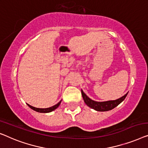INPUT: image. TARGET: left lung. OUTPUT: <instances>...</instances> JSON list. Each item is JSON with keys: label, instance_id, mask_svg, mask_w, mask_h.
<instances>
[{"label": "left lung", "instance_id": "left-lung-1", "mask_svg": "<svg viewBox=\"0 0 148 148\" xmlns=\"http://www.w3.org/2000/svg\"><path fill=\"white\" fill-rule=\"evenodd\" d=\"M81 93H82V98L84 99V101L86 103V105L88 106L91 109H95V111H110V110H112L115 107H116V106L119 105L121 102L123 101L128 94L127 92L124 96H123L122 97H121L116 100H114V101L98 102L93 101V100L90 99L88 96L83 92L82 90H81Z\"/></svg>", "mask_w": 148, "mask_h": 148}]
</instances>
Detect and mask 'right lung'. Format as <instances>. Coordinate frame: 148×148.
Returning <instances> with one entry per match:
<instances>
[{"label": "right lung", "instance_id": "1", "mask_svg": "<svg viewBox=\"0 0 148 148\" xmlns=\"http://www.w3.org/2000/svg\"><path fill=\"white\" fill-rule=\"evenodd\" d=\"M62 101H60L59 103L58 104H56V105H53V107H49V108H46V109H40V108H36V107H32V106H31L27 104L29 107L31 109L34 110V111L38 112V113H50V112L54 111V110H56L57 108L59 107L60 103H61Z\"/></svg>", "mask_w": 148, "mask_h": 148}]
</instances>
